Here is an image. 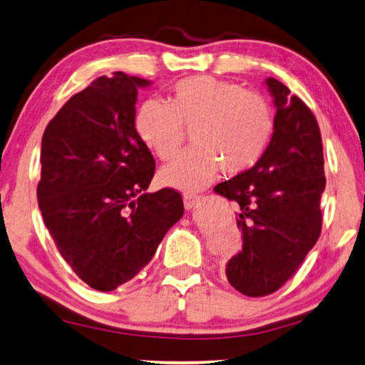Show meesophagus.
Returning a JSON list of instances; mask_svg holds the SVG:
<instances>
[{
  "mask_svg": "<svg viewBox=\"0 0 365 365\" xmlns=\"http://www.w3.org/2000/svg\"><path fill=\"white\" fill-rule=\"evenodd\" d=\"M200 200H201V197L196 196V195H184V196H182L184 208H186L187 211L192 210L197 203H200Z\"/></svg>",
  "mask_w": 365,
  "mask_h": 365,
  "instance_id": "34e87169",
  "label": "esophagus"
}]
</instances>
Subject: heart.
<instances>
[{"label":"heart","mask_w":365,"mask_h":365,"mask_svg":"<svg viewBox=\"0 0 365 365\" xmlns=\"http://www.w3.org/2000/svg\"><path fill=\"white\" fill-rule=\"evenodd\" d=\"M190 128L192 147L160 169L164 186L200 191L217 178L220 168L237 174L252 168L272 135V110L259 93L235 83L195 76L173 88L170 105L157 98L138 108L135 128L162 160L178 154Z\"/></svg>","instance_id":"heart-1"}]
</instances>
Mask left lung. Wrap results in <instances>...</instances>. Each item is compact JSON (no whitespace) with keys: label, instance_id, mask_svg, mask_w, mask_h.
I'll use <instances>...</instances> for the list:
<instances>
[{"label":"left lung","instance_id":"1","mask_svg":"<svg viewBox=\"0 0 365 365\" xmlns=\"http://www.w3.org/2000/svg\"><path fill=\"white\" fill-rule=\"evenodd\" d=\"M264 84L276 108L271 140L250 169L215 187L237 203L242 233V250L225 274L238 292L254 298L277 291L317 244L327 184L312 110L281 81L267 78Z\"/></svg>","mask_w":365,"mask_h":365}]
</instances>
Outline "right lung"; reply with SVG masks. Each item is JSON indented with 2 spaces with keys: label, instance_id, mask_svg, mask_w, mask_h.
Instances as JSON below:
<instances>
[{
  "label": "right lung",
  "instance_id": "obj_1",
  "mask_svg": "<svg viewBox=\"0 0 365 365\" xmlns=\"http://www.w3.org/2000/svg\"><path fill=\"white\" fill-rule=\"evenodd\" d=\"M150 84L101 76L58 110L42 137L43 223L66 262L98 291L137 276L184 213L178 191L147 192L155 160L135 128V105Z\"/></svg>",
  "mask_w": 365,
  "mask_h": 365
}]
</instances>
